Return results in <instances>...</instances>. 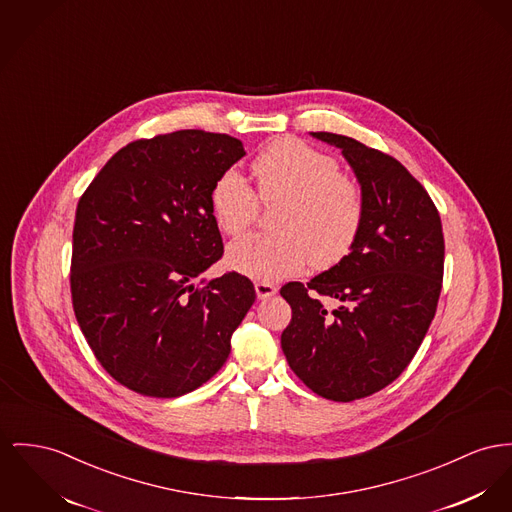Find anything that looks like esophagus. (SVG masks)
I'll return each instance as SVG.
<instances>
[{
    "label": "esophagus",
    "instance_id": "obj_1",
    "mask_svg": "<svg viewBox=\"0 0 512 512\" xmlns=\"http://www.w3.org/2000/svg\"><path fill=\"white\" fill-rule=\"evenodd\" d=\"M254 289H256L258 299H270V297L277 293V287L272 285V283H268V281H256Z\"/></svg>",
    "mask_w": 512,
    "mask_h": 512
}]
</instances>
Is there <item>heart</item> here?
<instances>
[{
	"label": "heart",
	"instance_id": "1",
	"mask_svg": "<svg viewBox=\"0 0 512 512\" xmlns=\"http://www.w3.org/2000/svg\"><path fill=\"white\" fill-rule=\"evenodd\" d=\"M262 202H283L273 233H252L227 250L233 270L273 281L312 268L338 264L357 239L365 202L361 186L340 172L336 159L297 139H277L252 163ZM254 190L235 172L223 174L211 190L217 227L231 237L244 233L258 215Z\"/></svg>",
	"mask_w": 512,
	"mask_h": 512
}]
</instances>
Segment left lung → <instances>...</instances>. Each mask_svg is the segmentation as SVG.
<instances>
[{
  "label": "left lung",
  "instance_id": "1",
  "mask_svg": "<svg viewBox=\"0 0 512 512\" xmlns=\"http://www.w3.org/2000/svg\"><path fill=\"white\" fill-rule=\"evenodd\" d=\"M310 136L341 149L365 217L336 266L307 285L281 287L293 310L281 349L312 392L353 402L402 375L425 338L443 287V225L425 188L394 157L353 137Z\"/></svg>",
  "mask_w": 512,
  "mask_h": 512
}]
</instances>
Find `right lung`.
<instances>
[{
  "label": "right lung",
  "instance_id": "1",
  "mask_svg": "<svg viewBox=\"0 0 512 512\" xmlns=\"http://www.w3.org/2000/svg\"><path fill=\"white\" fill-rule=\"evenodd\" d=\"M244 155L237 137L202 130L139 139L77 204L75 318L104 371L137 394L176 398L202 386L256 299L237 272L194 283L223 256L211 190Z\"/></svg>",
  "mask_w": 512,
  "mask_h": 512
}]
</instances>
